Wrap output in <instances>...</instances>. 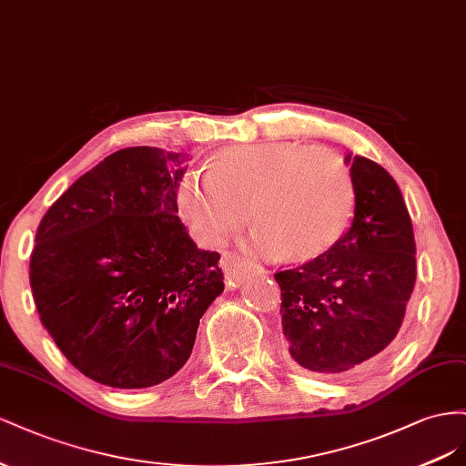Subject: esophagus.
<instances>
[{
  "mask_svg": "<svg viewBox=\"0 0 466 466\" xmlns=\"http://www.w3.org/2000/svg\"><path fill=\"white\" fill-rule=\"evenodd\" d=\"M220 268L226 275V283H228V287H238L249 271L258 269V265L242 259L238 254H224L220 259Z\"/></svg>",
  "mask_w": 466,
  "mask_h": 466,
  "instance_id": "obj_1",
  "label": "esophagus"
}]
</instances>
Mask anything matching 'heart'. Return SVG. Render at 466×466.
Here are the masks:
<instances>
[{
    "label": "heart",
    "instance_id": "1",
    "mask_svg": "<svg viewBox=\"0 0 466 466\" xmlns=\"http://www.w3.org/2000/svg\"><path fill=\"white\" fill-rule=\"evenodd\" d=\"M355 201L348 159L292 142L224 150L208 169L185 174L177 189L183 218L212 246L240 230L251 208L258 224L251 248L271 259L328 254L351 226Z\"/></svg>",
    "mask_w": 466,
    "mask_h": 466
}]
</instances>
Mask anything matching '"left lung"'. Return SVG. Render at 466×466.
<instances>
[{
    "label": "left lung",
    "mask_w": 466,
    "mask_h": 466,
    "mask_svg": "<svg viewBox=\"0 0 466 466\" xmlns=\"http://www.w3.org/2000/svg\"><path fill=\"white\" fill-rule=\"evenodd\" d=\"M345 159L357 193L350 230L328 254L275 273L289 355L324 375L387 348L416 283L414 228L396 181L373 159Z\"/></svg>",
    "instance_id": "left-lung-1"
}]
</instances>
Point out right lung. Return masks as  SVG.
Wrapping results in <instances>:
<instances>
[{
  "instance_id": "obj_1",
  "label": "right lung",
  "mask_w": 466,
  "mask_h": 466,
  "mask_svg": "<svg viewBox=\"0 0 466 466\" xmlns=\"http://www.w3.org/2000/svg\"><path fill=\"white\" fill-rule=\"evenodd\" d=\"M185 154L118 150L74 181L36 228L29 279L38 316L91 380L146 389L187 363L220 256L181 224Z\"/></svg>"
}]
</instances>
